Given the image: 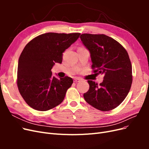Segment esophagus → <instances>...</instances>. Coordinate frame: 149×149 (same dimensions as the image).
Masks as SVG:
<instances>
[{"label":"esophagus","mask_w":149,"mask_h":149,"mask_svg":"<svg viewBox=\"0 0 149 149\" xmlns=\"http://www.w3.org/2000/svg\"><path fill=\"white\" fill-rule=\"evenodd\" d=\"M80 81H81V79L79 78H75L74 79V82H75V83L79 82Z\"/></svg>","instance_id":"34e87169"}]
</instances>
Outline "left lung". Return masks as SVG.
I'll list each match as a JSON object with an SVG mask.
<instances>
[{
	"label": "left lung",
	"mask_w": 149,
	"mask_h": 149,
	"mask_svg": "<svg viewBox=\"0 0 149 149\" xmlns=\"http://www.w3.org/2000/svg\"><path fill=\"white\" fill-rule=\"evenodd\" d=\"M80 38L90 53L94 73L104 74L99 85L88 81L89 89L84 94V100L98 110L113 109L125 100L132 83L128 53L119 42L105 35L83 33Z\"/></svg>",
	"instance_id": "1"
}]
</instances>
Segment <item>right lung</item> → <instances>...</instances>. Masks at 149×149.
<instances>
[{
    "mask_svg": "<svg viewBox=\"0 0 149 149\" xmlns=\"http://www.w3.org/2000/svg\"><path fill=\"white\" fill-rule=\"evenodd\" d=\"M79 33H47L26 44L19 60L17 86L22 97L33 109L45 111L63 101L73 81L66 76L58 79L51 70L61 63L63 53L79 38Z\"/></svg>",
    "mask_w": 149,
    "mask_h": 149,
    "instance_id": "right-lung-1",
    "label": "right lung"
}]
</instances>
